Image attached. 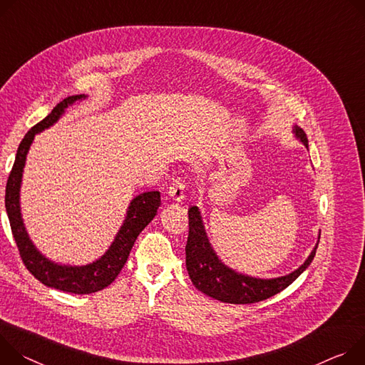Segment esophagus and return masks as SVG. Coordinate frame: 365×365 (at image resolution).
Returning a JSON list of instances; mask_svg holds the SVG:
<instances>
[{
    "label": "esophagus",
    "instance_id": "obj_1",
    "mask_svg": "<svg viewBox=\"0 0 365 365\" xmlns=\"http://www.w3.org/2000/svg\"><path fill=\"white\" fill-rule=\"evenodd\" d=\"M184 190H185V181L181 180V178H175V180L171 182L170 188H168V195H170L174 201H181V200L184 198V195H185Z\"/></svg>",
    "mask_w": 365,
    "mask_h": 365
}]
</instances>
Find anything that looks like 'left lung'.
<instances>
[{
	"label": "left lung",
	"mask_w": 365,
	"mask_h": 365,
	"mask_svg": "<svg viewBox=\"0 0 365 365\" xmlns=\"http://www.w3.org/2000/svg\"><path fill=\"white\" fill-rule=\"evenodd\" d=\"M296 136L307 146L306 133L294 126ZM188 239L185 245V265L195 289L205 294L230 304H250L262 302L287 289L310 265L317 247L302 267L289 275L261 279L237 274L220 262L210 247L200 212L195 206L188 209Z\"/></svg>",
	"instance_id": "left-lung-1"
}]
</instances>
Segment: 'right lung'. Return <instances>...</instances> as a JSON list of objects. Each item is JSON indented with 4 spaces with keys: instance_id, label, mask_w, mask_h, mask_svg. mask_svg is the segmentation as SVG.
Wrapping results in <instances>:
<instances>
[{
    "instance_id": "obj_1",
    "label": "right lung",
    "mask_w": 365,
    "mask_h": 365,
    "mask_svg": "<svg viewBox=\"0 0 365 365\" xmlns=\"http://www.w3.org/2000/svg\"><path fill=\"white\" fill-rule=\"evenodd\" d=\"M81 98H86V96H71L62 100L42 121H38L37 125H34L26 133L17 149L14 165L7 180L6 210L9 215L11 232L16 240V245L19 248L20 258L26 268L31 272V275H34V278H37L40 282H43L45 286L61 292L73 294H90L108 287L115 279V277L120 274L121 268L125 267L129 258V254L139 233L156 216V212L160 206V194L159 191H148L132 200L126 220L123 226L120 227L111 247L100 259H97L93 264L84 267L58 265L46 259L34 248L23 225L19 200L21 175L26 164V155L34 139V135L52 126L63 114L65 108L69 104Z\"/></svg>"
}]
</instances>
